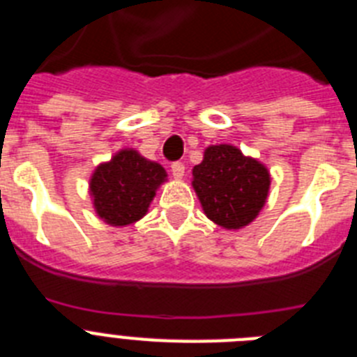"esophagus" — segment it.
I'll list each match as a JSON object with an SVG mask.
<instances>
[{"instance_id": "1", "label": "esophagus", "mask_w": 357, "mask_h": 357, "mask_svg": "<svg viewBox=\"0 0 357 357\" xmlns=\"http://www.w3.org/2000/svg\"><path fill=\"white\" fill-rule=\"evenodd\" d=\"M184 164L182 162H173L172 164V173H173V178H176V181H181L182 176H184Z\"/></svg>"}]
</instances>
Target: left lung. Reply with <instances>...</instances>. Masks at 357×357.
I'll return each mask as SVG.
<instances>
[{
  "label": "left lung",
  "mask_w": 357,
  "mask_h": 357,
  "mask_svg": "<svg viewBox=\"0 0 357 357\" xmlns=\"http://www.w3.org/2000/svg\"><path fill=\"white\" fill-rule=\"evenodd\" d=\"M272 176L263 162L232 144H211L193 168L195 193L211 222L227 230L247 227L268 200Z\"/></svg>",
  "instance_id": "left-lung-1"
}]
</instances>
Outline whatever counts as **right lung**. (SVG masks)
<instances>
[{"instance_id":"obj_1","label":"right lung","mask_w":357,"mask_h":357,"mask_svg":"<svg viewBox=\"0 0 357 357\" xmlns=\"http://www.w3.org/2000/svg\"><path fill=\"white\" fill-rule=\"evenodd\" d=\"M168 173L155 160L134 148L116 151L112 159L98 164L91 175L89 195L96 214L107 225L127 227L148 213Z\"/></svg>"}]
</instances>
